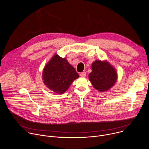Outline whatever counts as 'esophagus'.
Segmentation results:
<instances>
[{"label": "esophagus", "mask_w": 149, "mask_h": 149, "mask_svg": "<svg viewBox=\"0 0 149 149\" xmlns=\"http://www.w3.org/2000/svg\"><path fill=\"white\" fill-rule=\"evenodd\" d=\"M86 75H87V74L86 72H82L80 73V76L82 77H85L86 76Z\"/></svg>", "instance_id": "obj_1"}]
</instances>
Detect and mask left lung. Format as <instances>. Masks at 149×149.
Instances as JSON below:
<instances>
[{"label":"left lung","mask_w":149,"mask_h":149,"mask_svg":"<svg viewBox=\"0 0 149 149\" xmlns=\"http://www.w3.org/2000/svg\"><path fill=\"white\" fill-rule=\"evenodd\" d=\"M117 78L116 70L107 62L95 61L92 64V72L89 78L93 87L99 91L109 90Z\"/></svg>","instance_id":"left-lung-1"}]
</instances>
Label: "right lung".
Instances as JSON below:
<instances>
[{"instance_id": "1", "label": "right lung", "mask_w": 149, "mask_h": 149, "mask_svg": "<svg viewBox=\"0 0 149 149\" xmlns=\"http://www.w3.org/2000/svg\"><path fill=\"white\" fill-rule=\"evenodd\" d=\"M78 77V74L66 58H61L57 54L45 65L42 74L47 87L58 94L65 93Z\"/></svg>"}]
</instances>
